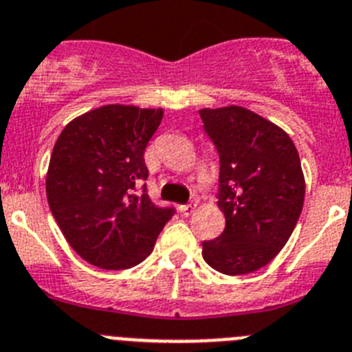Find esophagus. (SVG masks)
Masks as SVG:
<instances>
[{"mask_svg": "<svg viewBox=\"0 0 352 352\" xmlns=\"http://www.w3.org/2000/svg\"><path fill=\"white\" fill-rule=\"evenodd\" d=\"M195 208H196V205H180L179 207V210H180V214L182 215H191L192 212H195Z\"/></svg>", "mask_w": 352, "mask_h": 352, "instance_id": "obj_1", "label": "esophagus"}]
</instances>
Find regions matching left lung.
I'll return each mask as SVG.
<instances>
[{
  "mask_svg": "<svg viewBox=\"0 0 352 352\" xmlns=\"http://www.w3.org/2000/svg\"><path fill=\"white\" fill-rule=\"evenodd\" d=\"M199 117L219 154L217 207L226 219L201 254L221 274H251L280 252L298 223L305 198L298 151L283 128L243 107L201 109Z\"/></svg>",
  "mask_w": 352,
  "mask_h": 352,
  "instance_id": "1",
  "label": "left lung"
}]
</instances>
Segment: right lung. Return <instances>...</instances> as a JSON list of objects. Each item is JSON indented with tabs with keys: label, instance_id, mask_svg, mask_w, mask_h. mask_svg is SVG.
Returning <instances> with one entry per match:
<instances>
[{
	"label": "right lung",
	"instance_id": "1",
	"mask_svg": "<svg viewBox=\"0 0 352 352\" xmlns=\"http://www.w3.org/2000/svg\"><path fill=\"white\" fill-rule=\"evenodd\" d=\"M163 109L103 105L69 121L47 170L54 219L75 252L103 270L144 261L173 215L135 188L147 179L144 153Z\"/></svg>",
	"mask_w": 352,
	"mask_h": 352
}]
</instances>
